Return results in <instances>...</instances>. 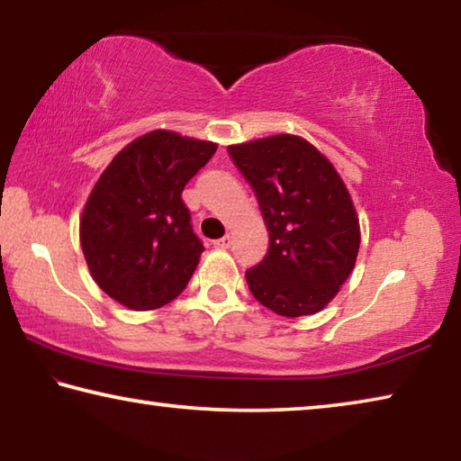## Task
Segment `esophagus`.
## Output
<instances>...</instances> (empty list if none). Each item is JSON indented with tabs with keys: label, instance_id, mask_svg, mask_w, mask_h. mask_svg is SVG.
I'll use <instances>...</instances> for the list:
<instances>
[{
	"label": "esophagus",
	"instance_id": "34e87169",
	"mask_svg": "<svg viewBox=\"0 0 461 461\" xmlns=\"http://www.w3.org/2000/svg\"><path fill=\"white\" fill-rule=\"evenodd\" d=\"M215 246L221 248V249H228L231 246V236H223L221 240H217Z\"/></svg>",
	"mask_w": 461,
	"mask_h": 461
}]
</instances>
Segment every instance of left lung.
<instances>
[{"label":"left lung","mask_w":461,"mask_h":461,"mask_svg":"<svg viewBox=\"0 0 461 461\" xmlns=\"http://www.w3.org/2000/svg\"><path fill=\"white\" fill-rule=\"evenodd\" d=\"M252 186L268 252L246 270L249 293L283 317L321 311L354 270L360 223L338 170L307 140L278 134L228 148Z\"/></svg>","instance_id":"left-lung-1"}]
</instances>
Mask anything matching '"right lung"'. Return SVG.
<instances>
[{
    "mask_svg": "<svg viewBox=\"0 0 461 461\" xmlns=\"http://www.w3.org/2000/svg\"><path fill=\"white\" fill-rule=\"evenodd\" d=\"M215 150L156 130L109 162L81 220L83 254L101 291L134 311L158 309L185 291L205 248L181 194Z\"/></svg>",
    "mask_w": 461,
    "mask_h": 461,
    "instance_id": "1",
    "label": "right lung"
}]
</instances>
